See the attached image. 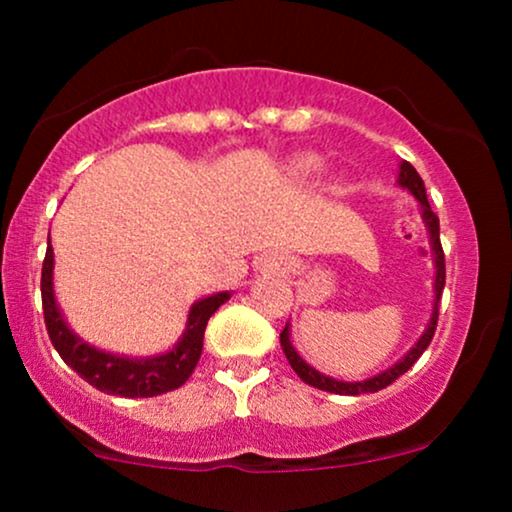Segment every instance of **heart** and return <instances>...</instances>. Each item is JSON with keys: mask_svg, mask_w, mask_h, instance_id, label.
Listing matches in <instances>:
<instances>
[{"mask_svg": "<svg viewBox=\"0 0 512 512\" xmlns=\"http://www.w3.org/2000/svg\"><path fill=\"white\" fill-rule=\"evenodd\" d=\"M320 166H322V161L315 154H301V156L293 158V168H296V173H301V175H313L320 170Z\"/></svg>", "mask_w": 512, "mask_h": 512, "instance_id": "1", "label": "heart"}]
</instances>
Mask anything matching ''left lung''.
Returning a JSON list of instances; mask_svg holds the SVG:
<instances>
[{
  "label": "left lung",
  "mask_w": 512,
  "mask_h": 512,
  "mask_svg": "<svg viewBox=\"0 0 512 512\" xmlns=\"http://www.w3.org/2000/svg\"><path fill=\"white\" fill-rule=\"evenodd\" d=\"M397 185L404 187V190H409L411 195L419 199L421 219H424V223H426L428 245H431L433 267H436V279H433V310H431V320H428L426 330L421 332V337L416 339V344L411 346L407 354L399 358L395 366H390L387 370H383V373L373 375V378L354 380V383H346V380L330 378V375L320 373V370H315L313 366H310V363H305L303 356L296 351V346L291 344V327H289V322H286L284 332H281V337H279L281 339V349H284V354H286V358H289L291 368L296 370L298 378H301L303 383L317 387V390L334 392V395H363V392L383 390V387L395 383L399 375L407 373V370L414 366L416 361H419V356L428 349V344H431L433 334H436L438 303H440V296H443V286H445V255H443V245H440V223H438V216L431 211V204H428L424 180H421V175L416 173V168L411 166V163H407V161L399 163Z\"/></svg>",
  "instance_id": "1"
}]
</instances>
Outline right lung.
Here are the masks:
<instances>
[{
	"mask_svg": "<svg viewBox=\"0 0 512 512\" xmlns=\"http://www.w3.org/2000/svg\"><path fill=\"white\" fill-rule=\"evenodd\" d=\"M52 269H55V252H52L48 238L40 291H43V315L52 346L64 358V363L76 370L88 385L120 397H156L185 385V380L197 366L199 356H202L204 330H207L209 317L231 298V291H219L207 298H199L197 303H192L185 332L173 344V349H168L166 354L134 358L98 349L67 325V317L62 315L55 298Z\"/></svg>",
	"mask_w": 512,
	"mask_h": 512,
	"instance_id": "obj_1",
	"label": "right lung"
}]
</instances>
